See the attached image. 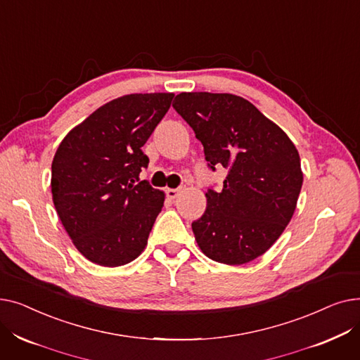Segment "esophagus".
<instances>
[{
	"label": "esophagus",
	"instance_id": "34e87169",
	"mask_svg": "<svg viewBox=\"0 0 360 360\" xmlns=\"http://www.w3.org/2000/svg\"><path fill=\"white\" fill-rule=\"evenodd\" d=\"M179 193H181V188H167V190H166V195L170 200H175Z\"/></svg>",
	"mask_w": 360,
	"mask_h": 360
}]
</instances>
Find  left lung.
Listing matches in <instances>:
<instances>
[{
  "instance_id": "1",
  "label": "left lung",
  "mask_w": 360,
  "mask_h": 360,
  "mask_svg": "<svg viewBox=\"0 0 360 360\" xmlns=\"http://www.w3.org/2000/svg\"><path fill=\"white\" fill-rule=\"evenodd\" d=\"M172 106L194 129L210 169H228L223 190L205 193V212L193 221L200 250L228 266L255 259L295 213L304 182L295 144L251 102L231 93H179Z\"/></svg>"
}]
</instances>
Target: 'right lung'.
<instances>
[{
    "mask_svg": "<svg viewBox=\"0 0 360 360\" xmlns=\"http://www.w3.org/2000/svg\"><path fill=\"white\" fill-rule=\"evenodd\" d=\"M174 93H134L113 99L74 127L52 160L55 210L89 261L120 267L146 248L165 194L140 172L141 147L166 115Z\"/></svg>",
    "mask_w": 360,
    "mask_h": 360,
    "instance_id": "add662e5",
    "label": "right lung"
}]
</instances>
